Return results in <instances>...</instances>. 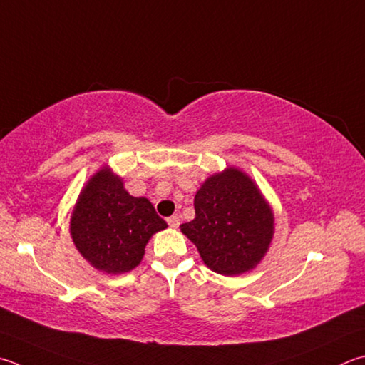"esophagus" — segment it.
Here are the masks:
<instances>
[{"mask_svg":"<svg viewBox=\"0 0 365 365\" xmlns=\"http://www.w3.org/2000/svg\"><path fill=\"white\" fill-rule=\"evenodd\" d=\"M168 223L170 228H178V225H180V217L178 215H172L168 218Z\"/></svg>","mask_w":365,"mask_h":365,"instance_id":"34e87169","label":"esophagus"}]
</instances>
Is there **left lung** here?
Here are the masks:
<instances>
[{"instance_id": "1", "label": "left lung", "mask_w": 365, "mask_h": 365, "mask_svg": "<svg viewBox=\"0 0 365 365\" xmlns=\"http://www.w3.org/2000/svg\"><path fill=\"white\" fill-rule=\"evenodd\" d=\"M195 212L180 230L214 273H249L267 255L274 236V212L244 170L228 165L205 178L195 195Z\"/></svg>"}]
</instances>
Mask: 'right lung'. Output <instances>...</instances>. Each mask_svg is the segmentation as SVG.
I'll list each match as a JSON object with an SVG mask.
<instances>
[{
    "label": "right lung",
    "mask_w": 365,
    "mask_h": 365,
    "mask_svg": "<svg viewBox=\"0 0 365 365\" xmlns=\"http://www.w3.org/2000/svg\"><path fill=\"white\" fill-rule=\"evenodd\" d=\"M168 228L147 197L130 196L110 165L92 175L73 205L70 235L79 254L105 274L140 264L151 236Z\"/></svg>",
    "instance_id": "obj_1"
}]
</instances>
